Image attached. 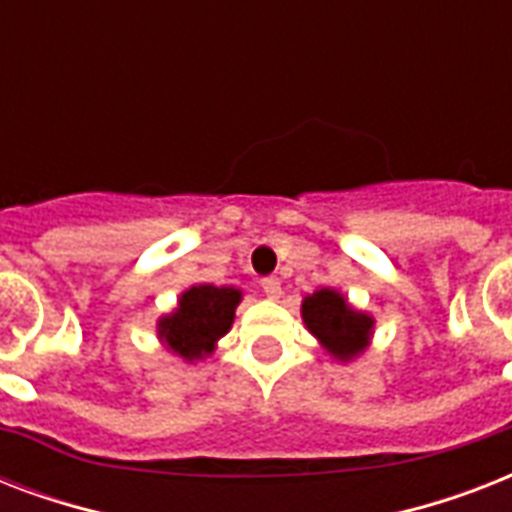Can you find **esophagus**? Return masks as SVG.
<instances>
[{"label": "esophagus", "mask_w": 512, "mask_h": 512, "mask_svg": "<svg viewBox=\"0 0 512 512\" xmlns=\"http://www.w3.org/2000/svg\"><path fill=\"white\" fill-rule=\"evenodd\" d=\"M263 292L268 300H276V297L281 295V281L279 279H263Z\"/></svg>", "instance_id": "esophagus-1"}]
</instances>
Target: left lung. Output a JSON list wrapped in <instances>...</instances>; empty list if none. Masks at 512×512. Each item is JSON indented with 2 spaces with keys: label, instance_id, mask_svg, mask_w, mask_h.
I'll use <instances>...</instances> for the list:
<instances>
[{
  "label": "left lung",
  "instance_id": "obj_1",
  "mask_svg": "<svg viewBox=\"0 0 512 512\" xmlns=\"http://www.w3.org/2000/svg\"><path fill=\"white\" fill-rule=\"evenodd\" d=\"M300 316L319 345L329 356L348 364L369 348L374 335V316L358 311L348 303V297L332 287L316 289L303 297Z\"/></svg>",
  "mask_w": 512,
  "mask_h": 512
}]
</instances>
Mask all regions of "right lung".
Segmentation results:
<instances>
[{
    "mask_svg": "<svg viewBox=\"0 0 512 512\" xmlns=\"http://www.w3.org/2000/svg\"><path fill=\"white\" fill-rule=\"evenodd\" d=\"M241 303V289L193 284L177 297V308L156 321V337L183 361L193 364L215 353L217 340L228 335L236 308Z\"/></svg>",
    "mask_w": 512,
    "mask_h": 512,
    "instance_id": "right-lung-1",
    "label": "right lung"
}]
</instances>
